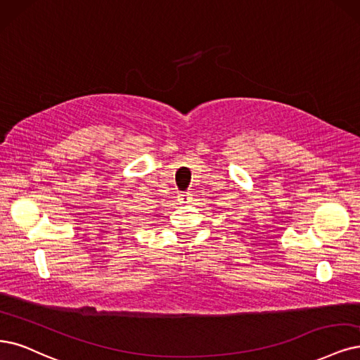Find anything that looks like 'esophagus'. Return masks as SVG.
I'll list each match as a JSON object with an SVG mask.
<instances>
[{"label": "esophagus", "instance_id": "esophagus-1", "mask_svg": "<svg viewBox=\"0 0 360 360\" xmlns=\"http://www.w3.org/2000/svg\"><path fill=\"white\" fill-rule=\"evenodd\" d=\"M191 198H193V197H191L190 193H182V194L178 195V202L182 203V205H187V203L191 202Z\"/></svg>", "mask_w": 360, "mask_h": 360}]
</instances>
